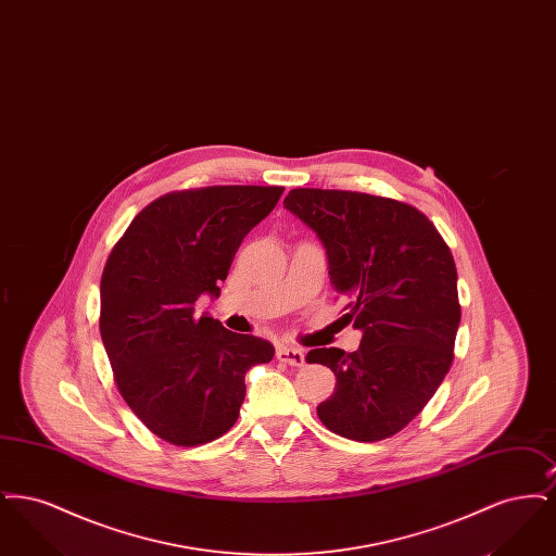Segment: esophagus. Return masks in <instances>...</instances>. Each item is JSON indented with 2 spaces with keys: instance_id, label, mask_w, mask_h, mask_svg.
Listing matches in <instances>:
<instances>
[{
  "instance_id": "esophagus-1",
  "label": "esophagus",
  "mask_w": 556,
  "mask_h": 556,
  "mask_svg": "<svg viewBox=\"0 0 556 556\" xmlns=\"http://www.w3.org/2000/svg\"><path fill=\"white\" fill-rule=\"evenodd\" d=\"M277 358L290 367H304V352L290 345H279L277 348Z\"/></svg>"
}]
</instances>
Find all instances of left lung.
Segmentation results:
<instances>
[{
    "label": "left lung",
    "instance_id": "left-lung-1",
    "mask_svg": "<svg viewBox=\"0 0 556 556\" xmlns=\"http://www.w3.org/2000/svg\"><path fill=\"white\" fill-rule=\"evenodd\" d=\"M283 206L327 250L345 318L361 348H315L308 363L336 372L333 396L317 406L329 431L379 442L410 424L454 361L460 323L448 243L424 212L392 198L344 189H291Z\"/></svg>",
    "mask_w": 556,
    "mask_h": 556
}]
</instances>
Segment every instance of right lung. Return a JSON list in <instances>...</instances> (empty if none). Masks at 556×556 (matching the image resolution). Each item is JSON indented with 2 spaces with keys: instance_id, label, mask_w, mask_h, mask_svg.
<instances>
[{
  "instance_id": "add662e5",
  "label": "right lung",
  "mask_w": 556,
  "mask_h": 556,
  "mask_svg": "<svg viewBox=\"0 0 556 556\" xmlns=\"http://www.w3.org/2000/svg\"><path fill=\"white\" fill-rule=\"evenodd\" d=\"M283 187L212 186L160 195L108 256L100 333L114 383L139 421L175 446L227 433L245 397V370L275 348L195 313L218 295L241 239L273 211Z\"/></svg>"
}]
</instances>
